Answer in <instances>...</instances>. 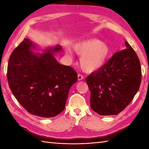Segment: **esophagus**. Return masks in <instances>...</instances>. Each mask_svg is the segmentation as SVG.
Wrapping results in <instances>:
<instances>
[{
    "label": "esophagus",
    "instance_id": "34e87169",
    "mask_svg": "<svg viewBox=\"0 0 149 149\" xmlns=\"http://www.w3.org/2000/svg\"><path fill=\"white\" fill-rule=\"evenodd\" d=\"M77 77H78V80H79V81L83 80V78H84L83 75H82L81 74H78V75H77Z\"/></svg>",
    "mask_w": 149,
    "mask_h": 149
}]
</instances>
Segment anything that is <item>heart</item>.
Returning a JSON list of instances; mask_svg holds the SVG:
<instances>
[{
    "label": "heart",
    "instance_id": "heart-1",
    "mask_svg": "<svg viewBox=\"0 0 149 149\" xmlns=\"http://www.w3.org/2000/svg\"><path fill=\"white\" fill-rule=\"evenodd\" d=\"M74 51L81 56L80 66L84 72H92L102 67L110 56L111 50L107 44L97 39H89L75 43L72 46ZM66 54L72 56L70 49Z\"/></svg>",
    "mask_w": 149,
    "mask_h": 149
}]
</instances>
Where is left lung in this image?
Returning a JSON list of instances; mask_svg holds the SVG:
<instances>
[{"mask_svg":"<svg viewBox=\"0 0 149 149\" xmlns=\"http://www.w3.org/2000/svg\"><path fill=\"white\" fill-rule=\"evenodd\" d=\"M106 64L86 79L90 91V107L100 115H116L133 99L140 88V60L127 42Z\"/></svg>","mask_w":149,"mask_h":149,"instance_id":"obj_1","label":"left lung"}]
</instances>
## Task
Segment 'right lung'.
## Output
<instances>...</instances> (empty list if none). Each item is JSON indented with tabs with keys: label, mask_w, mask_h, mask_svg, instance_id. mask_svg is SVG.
I'll return each instance as SVG.
<instances>
[{
	"label": "right lung",
	"mask_w": 149,
	"mask_h": 149,
	"mask_svg": "<svg viewBox=\"0 0 149 149\" xmlns=\"http://www.w3.org/2000/svg\"><path fill=\"white\" fill-rule=\"evenodd\" d=\"M34 44L24 38L9 59L7 77L13 94L28 112L43 118H51L65 109L69 90L77 81L71 66L59 64L53 54L60 45L36 54Z\"/></svg>",
	"instance_id": "right-lung-1"
}]
</instances>
